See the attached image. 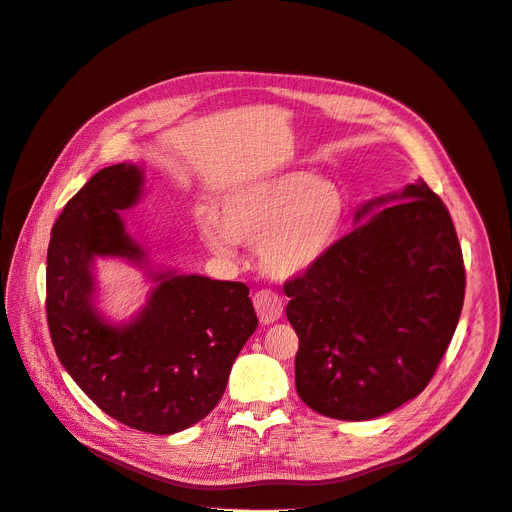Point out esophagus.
<instances>
[{"label":"esophagus","instance_id":"34e87169","mask_svg":"<svg viewBox=\"0 0 512 512\" xmlns=\"http://www.w3.org/2000/svg\"><path fill=\"white\" fill-rule=\"evenodd\" d=\"M254 307H256V314H258V320L262 324H273L280 320L282 312H284V305H282V299L280 294H275L273 290H258L254 294Z\"/></svg>","mask_w":512,"mask_h":512}]
</instances>
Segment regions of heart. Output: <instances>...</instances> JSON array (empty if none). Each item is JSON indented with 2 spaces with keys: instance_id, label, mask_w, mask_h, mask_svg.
Masks as SVG:
<instances>
[{
  "instance_id": "b5f03b06",
  "label": "heart",
  "mask_w": 512,
  "mask_h": 512,
  "mask_svg": "<svg viewBox=\"0 0 512 512\" xmlns=\"http://www.w3.org/2000/svg\"><path fill=\"white\" fill-rule=\"evenodd\" d=\"M342 188L305 170L245 181L224 194L218 218L200 213L198 235L211 252L232 258L237 243L258 247L269 275H301L316 267L342 235Z\"/></svg>"
}]
</instances>
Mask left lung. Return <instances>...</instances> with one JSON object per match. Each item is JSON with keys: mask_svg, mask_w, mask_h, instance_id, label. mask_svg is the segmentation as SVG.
<instances>
[{"mask_svg": "<svg viewBox=\"0 0 512 512\" xmlns=\"http://www.w3.org/2000/svg\"><path fill=\"white\" fill-rule=\"evenodd\" d=\"M316 267L286 282L299 335L297 393L314 412L369 421L421 393L451 344L466 294L461 245L425 181L369 200Z\"/></svg>", "mask_w": 512, "mask_h": 512, "instance_id": "obj_1", "label": "left lung"}]
</instances>
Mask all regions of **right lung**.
I'll list each match as a JSON object with an SVG mask.
<instances>
[{
  "mask_svg": "<svg viewBox=\"0 0 512 512\" xmlns=\"http://www.w3.org/2000/svg\"><path fill=\"white\" fill-rule=\"evenodd\" d=\"M141 188L143 170L123 162L102 168L68 200L46 254V320L57 359L102 412L168 436L218 406L258 318L245 284L173 271L149 273L158 286L132 322L113 327L100 316L96 256L145 262L119 218Z\"/></svg>",
  "mask_w": 512,
  "mask_h": 512,
  "instance_id": "right-lung-1",
  "label": "right lung"
}]
</instances>
